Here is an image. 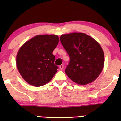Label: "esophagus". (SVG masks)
Segmentation results:
<instances>
[{
    "instance_id": "1",
    "label": "esophagus",
    "mask_w": 121,
    "mask_h": 121,
    "mask_svg": "<svg viewBox=\"0 0 121 121\" xmlns=\"http://www.w3.org/2000/svg\"><path fill=\"white\" fill-rule=\"evenodd\" d=\"M63 68H64V65H63V64H62V65H60V66H59V69H60V70H63Z\"/></svg>"
}]
</instances>
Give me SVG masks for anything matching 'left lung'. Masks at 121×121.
Wrapping results in <instances>:
<instances>
[{"mask_svg": "<svg viewBox=\"0 0 121 121\" xmlns=\"http://www.w3.org/2000/svg\"><path fill=\"white\" fill-rule=\"evenodd\" d=\"M61 43L70 57L65 72L75 83L86 85L96 80L104 65V53L100 44L84 33L74 32L60 36Z\"/></svg>", "mask_w": 121, "mask_h": 121, "instance_id": "1", "label": "left lung"}]
</instances>
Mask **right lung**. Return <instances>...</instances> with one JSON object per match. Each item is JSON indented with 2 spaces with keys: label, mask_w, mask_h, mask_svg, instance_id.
Here are the masks:
<instances>
[{
  "label": "right lung",
  "mask_w": 121,
  "mask_h": 121,
  "mask_svg": "<svg viewBox=\"0 0 121 121\" xmlns=\"http://www.w3.org/2000/svg\"><path fill=\"white\" fill-rule=\"evenodd\" d=\"M59 42L54 35H39L26 42L18 51L16 66L21 77L36 87L50 82L57 72L53 51Z\"/></svg>",
  "instance_id": "right-lung-1"
}]
</instances>
